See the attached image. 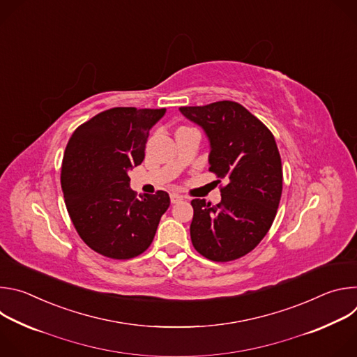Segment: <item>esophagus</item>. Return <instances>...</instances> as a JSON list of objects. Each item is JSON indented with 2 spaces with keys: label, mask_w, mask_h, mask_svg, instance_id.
<instances>
[{
  "label": "esophagus",
  "mask_w": 357,
  "mask_h": 357,
  "mask_svg": "<svg viewBox=\"0 0 357 357\" xmlns=\"http://www.w3.org/2000/svg\"><path fill=\"white\" fill-rule=\"evenodd\" d=\"M181 200H183V197H182L181 195H178V193H171V202H172V203H178V202H181Z\"/></svg>",
  "instance_id": "esophagus-1"
}]
</instances>
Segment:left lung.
<instances>
[{
  "label": "left lung",
  "mask_w": 357,
  "mask_h": 357,
  "mask_svg": "<svg viewBox=\"0 0 357 357\" xmlns=\"http://www.w3.org/2000/svg\"><path fill=\"white\" fill-rule=\"evenodd\" d=\"M211 142L209 171L216 174L222 202L193 199L190 240L212 261L237 260L268 233L282 192L281 157L273 132L236 101L181 107Z\"/></svg>",
  "instance_id": "1"
}]
</instances>
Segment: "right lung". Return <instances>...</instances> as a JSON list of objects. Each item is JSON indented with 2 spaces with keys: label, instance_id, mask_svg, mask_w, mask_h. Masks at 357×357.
Wrapping results in <instances>:
<instances>
[{
  "label": "right lung",
  "instance_id": "1",
  "mask_svg": "<svg viewBox=\"0 0 357 357\" xmlns=\"http://www.w3.org/2000/svg\"><path fill=\"white\" fill-rule=\"evenodd\" d=\"M165 112L114 107L79 126L68 142L61 174L66 209L80 238L101 256H139L169 208L164 190L137 197L128 176L142 162L149 130Z\"/></svg>",
  "mask_w": 357,
  "mask_h": 357
}]
</instances>
